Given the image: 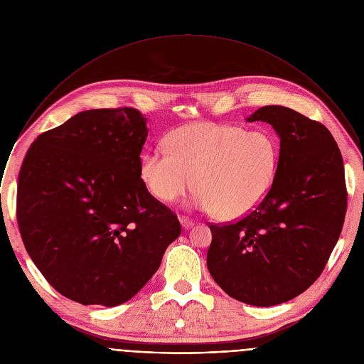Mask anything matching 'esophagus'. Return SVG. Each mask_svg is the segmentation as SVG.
Masks as SVG:
<instances>
[{
	"label": "esophagus",
	"mask_w": 364,
	"mask_h": 364,
	"mask_svg": "<svg viewBox=\"0 0 364 364\" xmlns=\"http://www.w3.org/2000/svg\"><path fill=\"white\" fill-rule=\"evenodd\" d=\"M180 223H181V228H183V229H190V228L194 225L193 220L188 219V218H180Z\"/></svg>",
	"instance_id": "obj_1"
}]
</instances>
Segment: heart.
I'll list each match as a JSON object with an SVG mask.
<instances>
[{
	"mask_svg": "<svg viewBox=\"0 0 364 364\" xmlns=\"http://www.w3.org/2000/svg\"><path fill=\"white\" fill-rule=\"evenodd\" d=\"M167 146L141 155L139 177L148 193L173 203L196 184L193 204L223 220L255 210L277 178L279 142L268 131L191 124L170 134Z\"/></svg>",
	"mask_w": 364,
	"mask_h": 364,
	"instance_id": "b5f03b06",
	"label": "heart"
}]
</instances>
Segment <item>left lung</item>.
<instances>
[{"instance_id":"obj_1","label":"left lung","mask_w":364,"mask_h":364,"mask_svg":"<svg viewBox=\"0 0 364 364\" xmlns=\"http://www.w3.org/2000/svg\"><path fill=\"white\" fill-rule=\"evenodd\" d=\"M246 121L268 122L279 136L277 178L246 218L210 225L207 269L232 298L271 306L321 275L344 223V164L331 132L294 109L262 107Z\"/></svg>"}]
</instances>
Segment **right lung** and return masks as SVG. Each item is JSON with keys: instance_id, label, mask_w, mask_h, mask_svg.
<instances>
[{"instance_id": "obj_1", "label": "right lung", "mask_w": 364, "mask_h": 364, "mask_svg": "<svg viewBox=\"0 0 364 364\" xmlns=\"http://www.w3.org/2000/svg\"><path fill=\"white\" fill-rule=\"evenodd\" d=\"M146 135L138 109H90L38 135L26 154L20 233L47 282L72 301L127 302L181 233L177 216L141 181Z\"/></svg>"}]
</instances>
